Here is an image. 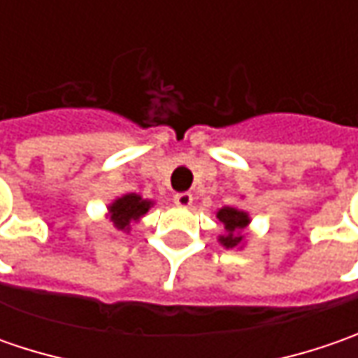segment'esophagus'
Here are the masks:
<instances>
[{"label":"esophagus","instance_id":"obj_1","mask_svg":"<svg viewBox=\"0 0 358 358\" xmlns=\"http://www.w3.org/2000/svg\"><path fill=\"white\" fill-rule=\"evenodd\" d=\"M193 203V195L191 193H177L175 195V205L177 207H189Z\"/></svg>","mask_w":358,"mask_h":358}]
</instances>
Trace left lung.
Returning a JSON list of instances; mask_svg holds the SVG:
<instances>
[{"label":"left lung","instance_id":"1","mask_svg":"<svg viewBox=\"0 0 358 358\" xmlns=\"http://www.w3.org/2000/svg\"><path fill=\"white\" fill-rule=\"evenodd\" d=\"M219 221L225 225V235L221 237V243L225 245V247H237L241 241H243V235H241V231L247 227V223H249V217L245 211H239V209H233V207H223L219 213Z\"/></svg>","mask_w":358,"mask_h":358}]
</instances>
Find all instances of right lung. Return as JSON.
<instances>
[{
	"label": "right lung",
	"mask_w": 358,
	"mask_h": 358,
	"mask_svg": "<svg viewBox=\"0 0 358 358\" xmlns=\"http://www.w3.org/2000/svg\"><path fill=\"white\" fill-rule=\"evenodd\" d=\"M151 203L143 201L139 195H125L111 205V221L115 223V227L121 231H129L131 221H137L141 215L149 211Z\"/></svg>",
	"instance_id": "1"
}]
</instances>
